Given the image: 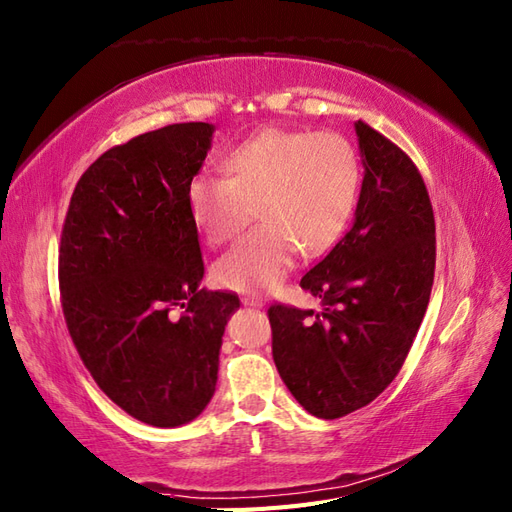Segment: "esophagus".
<instances>
[{"instance_id":"esophagus-1","label":"esophagus","mask_w":512,"mask_h":512,"mask_svg":"<svg viewBox=\"0 0 512 512\" xmlns=\"http://www.w3.org/2000/svg\"><path fill=\"white\" fill-rule=\"evenodd\" d=\"M242 303L248 305V307H264V299L261 296H255V294H248V296H242Z\"/></svg>"}]
</instances>
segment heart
Listing matches in <instances>:
<instances>
[{
  "mask_svg": "<svg viewBox=\"0 0 512 512\" xmlns=\"http://www.w3.org/2000/svg\"><path fill=\"white\" fill-rule=\"evenodd\" d=\"M224 176H196L187 189L189 211L213 246L242 237L213 266L224 288L268 290L288 275L299 253L325 255L353 218L362 168L351 141L334 130L268 128L231 148Z\"/></svg>",
  "mask_w": 512,
  "mask_h": 512,
  "instance_id": "obj_1",
  "label": "heart"
}]
</instances>
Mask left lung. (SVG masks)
Here are the masks:
<instances>
[{"label": "left lung", "mask_w": 512, "mask_h": 512, "mask_svg": "<svg viewBox=\"0 0 512 512\" xmlns=\"http://www.w3.org/2000/svg\"><path fill=\"white\" fill-rule=\"evenodd\" d=\"M364 181L355 222L301 288L323 312L272 303V358L301 406L340 419L382 395L421 327L436 266V224L417 165L375 128L355 122Z\"/></svg>", "instance_id": "1"}]
</instances>
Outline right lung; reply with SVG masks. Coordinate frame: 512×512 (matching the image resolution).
<instances>
[{
    "instance_id": "add662e5",
    "label": "right lung",
    "mask_w": 512,
    "mask_h": 512,
    "mask_svg": "<svg viewBox=\"0 0 512 512\" xmlns=\"http://www.w3.org/2000/svg\"><path fill=\"white\" fill-rule=\"evenodd\" d=\"M213 126L170 124L113 146L80 176L58 246L71 342L95 384L154 427L196 419L213 397L235 292H207L187 189Z\"/></svg>"
}]
</instances>
